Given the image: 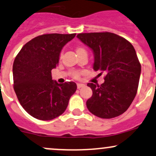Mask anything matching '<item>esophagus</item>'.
<instances>
[{
  "mask_svg": "<svg viewBox=\"0 0 156 156\" xmlns=\"http://www.w3.org/2000/svg\"><path fill=\"white\" fill-rule=\"evenodd\" d=\"M84 86H85V84H83V83H77V87H78V89H81Z\"/></svg>",
  "mask_w": 156,
  "mask_h": 156,
  "instance_id": "obj_1",
  "label": "esophagus"
}]
</instances>
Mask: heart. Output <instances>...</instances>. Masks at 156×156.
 <instances>
[{
	"label": "heart",
	"instance_id": "1",
	"mask_svg": "<svg viewBox=\"0 0 156 156\" xmlns=\"http://www.w3.org/2000/svg\"><path fill=\"white\" fill-rule=\"evenodd\" d=\"M75 51H76V53H77V55H78V56L81 55H82V54H87V52L86 49H85L83 47H80V46L79 47H76ZM72 75H73L75 78H78L80 76V73L79 72H76V71L72 72Z\"/></svg>",
	"mask_w": 156,
	"mask_h": 156
}]
</instances>
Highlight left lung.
I'll list each match as a JSON object with an SVG mask.
<instances>
[{
  "mask_svg": "<svg viewBox=\"0 0 156 156\" xmlns=\"http://www.w3.org/2000/svg\"><path fill=\"white\" fill-rule=\"evenodd\" d=\"M77 37L93 52V69L100 72L98 75H105L101 86L87 83L92 90L87 109L101 119L123 114L136 97L141 75V64L133 46L112 32L81 33Z\"/></svg>",
  "mask_w": 156,
  "mask_h": 156,
  "instance_id": "obj_1",
  "label": "left lung"
}]
</instances>
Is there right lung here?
<instances>
[{
    "label": "right lung",
    "instance_id": "add662e5",
    "mask_svg": "<svg viewBox=\"0 0 156 156\" xmlns=\"http://www.w3.org/2000/svg\"><path fill=\"white\" fill-rule=\"evenodd\" d=\"M76 34H45L22 47L13 63L14 90L20 105L35 119L48 121L64 112L76 91L73 81L58 83L52 71L58 64L63 47Z\"/></svg>",
    "mask_w": 156,
    "mask_h": 156
}]
</instances>
